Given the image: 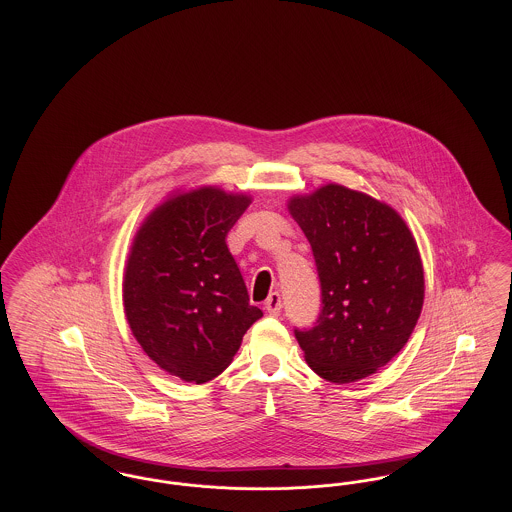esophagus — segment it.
<instances>
[{"label": "esophagus", "mask_w": 512, "mask_h": 512, "mask_svg": "<svg viewBox=\"0 0 512 512\" xmlns=\"http://www.w3.org/2000/svg\"><path fill=\"white\" fill-rule=\"evenodd\" d=\"M265 309H267L268 315H272V317H278V315H280V311H282L280 293L272 292L268 295V299L265 301Z\"/></svg>", "instance_id": "esophagus-1"}]
</instances>
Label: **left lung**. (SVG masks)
I'll return each instance as SVG.
<instances>
[{
  "instance_id": "obj_1",
  "label": "left lung",
  "mask_w": 512,
  "mask_h": 512,
  "mask_svg": "<svg viewBox=\"0 0 512 512\" xmlns=\"http://www.w3.org/2000/svg\"><path fill=\"white\" fill-rule=\"evenodd\" d=\"M288 211L317 263L322 313L295 330L320 378L351 384L405 347L424 303V268L413 232L388 203L341 184L293 195Z\"/></svg>"
}]
</instances>
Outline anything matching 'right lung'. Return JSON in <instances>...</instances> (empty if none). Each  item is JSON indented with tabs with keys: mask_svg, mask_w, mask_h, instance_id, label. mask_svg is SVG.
Wrapping results in <instances>:
<instances>
[{
	"mask_svg": "<svg viewBox=\"0 0 512 512\" xmlns=\"http://www.w3.org/2000/svg\"><path fill=\"white\" fill-rule=\"evenodd\" d=\"M249 203L251 195L217 186L174 192L130 247L122 276L128 326L147 357L184 382L219 376L263 317L226 245Z\"/></svg>",
	"mask_w": 512,
	"mask_h": 512,
	"instance_id": "obj_1",
	"label": "right lung"
}]
</instances>
